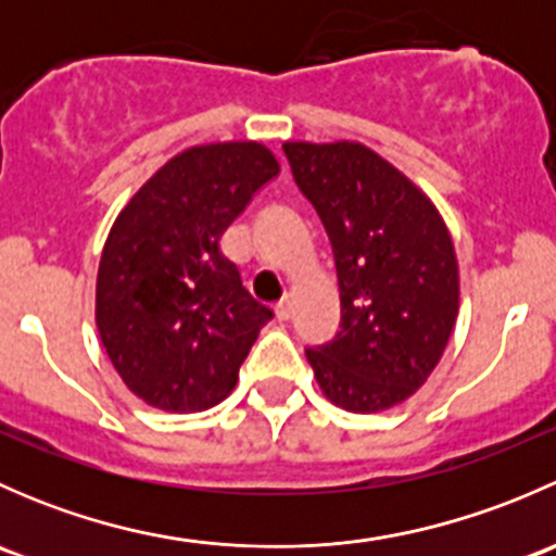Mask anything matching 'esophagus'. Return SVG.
Segmentation results:
<instances>
[{
	"mask_svg": "<svg viewBox=\"0 0 556 556\" xmlns=\"http://www.w3.org/2000/svg\"><path fill=\"white\" fill-rule=\"evenodd\" d=\"M274 312H277L279 319H290V317H293V301H290V295H285V299L279 301L277 306H274Z\"/></svg>",
	"mask_w": 556,
	"mask_h": 556,
	"instance_id": "34e87169",
	"label": "esophagus"
}]
</instances>
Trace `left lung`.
<instances>
[{
	"instance_id": "8db88e82",
	"label": "left lung",
	"mask_w": 556,
	"mask_h": 556,
	"mask_svg": "<svg viewBox=\"0 0 556 556\" xmlns=\"http://www.w3.org/2000/svg\"><path fill=\"white\" fill-rule=\"evenodd\" d=\"M282 150L328 231L341 290V330L306 350L319 390L355 414L397 406L428 382L457 319L450 231L433 201L366 144Z\"/></svg>"
}]
</instances>
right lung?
<instances>
[{
	"label": "right lung",
	"instance_id": "obj_1",
	"mask_svg": "<svg viewBox=\"0 0 556 556\" xmlns=\"http://www.w3.org/2000/svg\"><path fill=\"white\" fill-rule=\"evenodd\" d=\"M279 174L261 142L174 155L117 215L97 277V328L128 390L164 412L220 403L274 317L242 285L220 237Z\"/></svg>",
	"mask_w": 556,
	"mask_h": 556
}]
</instances>
